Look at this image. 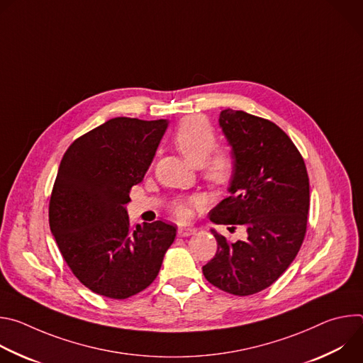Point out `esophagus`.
<instances>
[{"label": "esophagus", "mask_w": 363, "mask_h": 363, "mask_svg": "<svg viewBox=\"0 0 363 363\" xmlns=\"http://www.w3.org/2000/svg\"><path fill=\"white\" fill-rule=\"evenodd\" d=\"M177 233H178L179 237H188V235L195 234L196 230L192 228V227H178V231H177Z\"/></svg>", "instance_id": "1"}]
</instances>
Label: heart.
<instances>
[{
	"label": "heart",
	"mask_w": 363,
	"mask_h": 363,
	"mask_svg": "<svg viewBox=\"0 0 363 363\" xmlns=\"http://www.w3.org/2000/svg\"><path fill=\"white\" fill-rule=\"evenodd\" d=\"M172 142L191 165L201 167L202 177L213 186L221 188L230 184L234 177V160L225 150H214L217 135L203 118L192 116L182 121ZM198 205V198H178L172 203V210L178 220H188Z\"/></svg>",
	"instance_id": "obj_1"
}]
</instances>
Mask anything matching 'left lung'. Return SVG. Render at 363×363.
Returning <instances> with one entry per match:
<instances>
[{"label":"left lung","mask_w":363,"mask_h":363,"mask_svg":"<svg viewBox=\"0 0 363 363\" xmlns=\"http://www.w3.org/2000/svg\"><path fill=\"white\" fill-rule=\"evenodd\" d=\"M220 126L235 164L230 195L210 213L216 224L245 228L235 242L211 230L217 252L202 267L223 291L250 296L270 287L296 258L310 205L304 161L291 139L273 122L225 109Z\"/></svg>","instance_id":"1"}]
</instances>
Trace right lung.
<instances>
[{
    "instance_id": "right-lung-1",
    "label": "right lung",
    "mask_w": 363,
    "mask_h": 363,
    "mask_svg": "<svg viewBox=\"0 0 363 363\" xmlns=\"http://www.w3.org/2000/svg\"><path fill=\"white\" fill-rule=\"evenodd\" d=\"M167 119L115 118L77 138L63 155L48 223L65 262L82 284L128 298L157 279L177 228L164 221L132 228L130 188L149 169Z\"/></svg>"
}]
</instances>
